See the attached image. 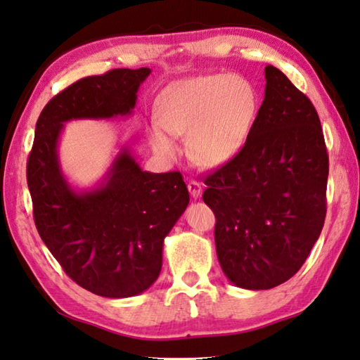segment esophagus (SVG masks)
I'll use <instances>...</instances> for the list:
<instances>
[{"label": "esophagus", "mask_w": 360, "mask_h": 360, "mask_svg": "<svg viewBox=\"0 0 360 360\" xmlns=\"http://www.w3.org/2000/svg\"><path fill=\"white\" fill-rule=\"evenodd\" d=\"M187 188H188V192H191L192 198L197 200V198H200V197H201V193H202V187H201L200 182H197V181H188Z\"/></svg>", "instance_id": "1"}]
</instances>
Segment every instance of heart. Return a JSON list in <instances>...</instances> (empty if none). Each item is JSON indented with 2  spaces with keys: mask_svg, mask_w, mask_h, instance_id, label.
I'll return each instance as SVG.
<instances>
[{
  "mask_svg": "<svg viewBox=\"0 0 360 360\" xmlns=\"http://www.w3.org/2000/svg\"><path fill=\"white\" fill-rule=\"evenodd\" d=\"M259 112V94L245 77L209 74L174 82L158 101V122L149 129L155 151L173 158L174 135H188L191 158L217 168L243 153Z\"/></svg>",
  "mask_w": 360,
  "mask_h": 360,
  "instance_id": "1",
  "label": "heart"
}]
</instances>
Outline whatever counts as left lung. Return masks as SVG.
Here are the masks:
<instances>
[{"mask_svg": "<svg viewBox=\"0 0 360 360\" xmlns=\"http://www.w3.org/2000/svg\"><path fill=\"white\" fill-rule=\"evenodd\" d=\"M264 101L245 148L207 176L221 271L238 288L271 290L305 263L326 219L329 158L309 97L266 66Z\"/></svg>", "mask_w": 360, "mask_h": 360, "instance_id": "8db88e82", "label": "left lung"}]
</instances>
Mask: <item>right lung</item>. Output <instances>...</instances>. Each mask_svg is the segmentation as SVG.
Returning a JSON list of instances; mask_svg holds the SVG:
<instances>
[{
  "label": "right lung",
  "instance_id": "1",
  "mask_svg": "<svg viewBox=\"0 0 360 360\" xmlns=\"http://www.w3.org/2000/svg\"><path fill=\"white\" fill-rule=\"evenodd\" d=\"M149 74V68L115 69L55 96L36 122L26 167L39 236L75 283L102 297H132L158 280L163 240L191 200L187 186L178 172H145L121 145L105 174L78 188L64 174L58 148L69 121L132 115Z\"/></svg>",
  "mask_w": 360,
  "mask_h": 360
}]
</instances>
